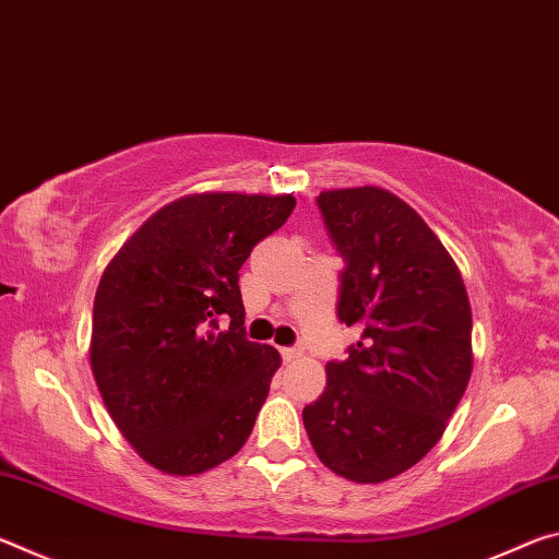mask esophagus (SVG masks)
Instances as JSON below:
<instances>
[{
	"label": "esophagus",
	"mask_w": 559,
	"mask_h": 559,
	"mask_svg": "<svg viewBox=\"0 0 559 559\" xmlns=\"http://www.w3.org/2000/svg\"><path fill=\"white\" fill-rule=\"evenodd\" d=\"M302 355L300 347H283L281 349V357L286 359V362H293V359H298Z\"/></svg>",
	"instance_id": "1"
}]
</instances>
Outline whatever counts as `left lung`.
<instances>
[{
  "label": "left lung",
  "mask_w": 559,
  "mask_h": 559,
  "mask_svg": "<svg viewBox=\"0 0 559 559\" xmlns=\"http://www.w3.org/2000/svg\"><path fill=\"white\" fill-rule=\"evenodd\" d=\"M340 273V323L362 330L302 409L318 459L355 484H382L437 447L466 392L471 306L427 222L380 187L320 192Z\"/></svg>",
  "instance_id": "1"
}]
</instances>
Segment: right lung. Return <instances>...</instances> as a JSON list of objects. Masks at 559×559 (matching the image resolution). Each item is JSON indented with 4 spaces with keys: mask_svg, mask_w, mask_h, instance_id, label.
Here are the masks:
<instances>
[{
    "mask_svg": "<svg viewBox=\"0 0 559 559\" xmlns=\"http://www.w3.org/2000/svg\"><path fill=\"white\" fill-rule=\"evenodd\" d=\"M290 194H189L112 257L93 302L91 367L108 412L155 468L194 476L239 451L281 367L243 330L239 269ZM230 330L218 333V320Z\"/></svg>",
    "mask_w": 559,
    "mask_h": 559,
    "instance_id": "right-lung-1",
    "label": "right lung"
}]
</instances>
